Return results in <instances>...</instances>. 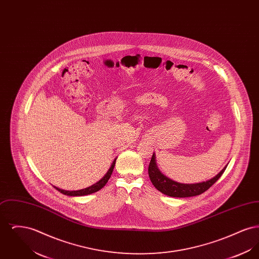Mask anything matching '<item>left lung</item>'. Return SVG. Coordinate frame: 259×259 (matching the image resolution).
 Returning a JSON list of instances; mask_svg holds the SVG:
<instances>
[{
  "label": "left lung",
  "mask_w": 259,
  "mask_h": 259,
  "mask_svg": "<svg viewBox=\"0 0 259 259\" xmlns=\"http://www.w3.org/2000/svg\"><path fill=\"white\" fill-rule=\"evenodd\" d=\"M226 166L219 172L215 177L210 179L207 182H203L200 184H193V185H185L174 182L172 180L168 179L166 176L161 174L158 170L156 163H155V155L153 153L151 160L148 165V176L157 190H159L163 194L171 196V197H192L200 195L207 191L211 185H213L225 171Z\"/></svg>",
  "instance_id": "1"
}]
</instances>
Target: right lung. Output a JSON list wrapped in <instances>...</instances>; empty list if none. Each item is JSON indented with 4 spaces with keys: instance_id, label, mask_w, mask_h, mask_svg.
I'll list each match as a JSON object with an SVG mask.
<instances>
[{
    "instance_id": "right-lung-1",
    "label": "right lung",
    "mask_w": 259,
    "mask_h": 259,
    "mask_svg": "<svg viewBox=\"0 0 259 259\" xmlns=\"http://www.w3.org/2000/svg\"><path fill=\"white\" fill-rule=\"evenodd\" d=\"M115 160H116V159H114V161L112 162L111 168L109 169V171L105 175V177H104L103 179H101L98 183H96L95 185H91V186H89V187L80 189V190H75V191H67V190H63V189H60V188L55 187V186H54V187H55L59 192H61L62 194H65V195H68V196H83V195H88V194L97 192L101 188H103V187L106 185V184L108 183V181L110 180L111 174H112V171H113V168H114V165H115Z\"/></svg>"
}]
</instances>
